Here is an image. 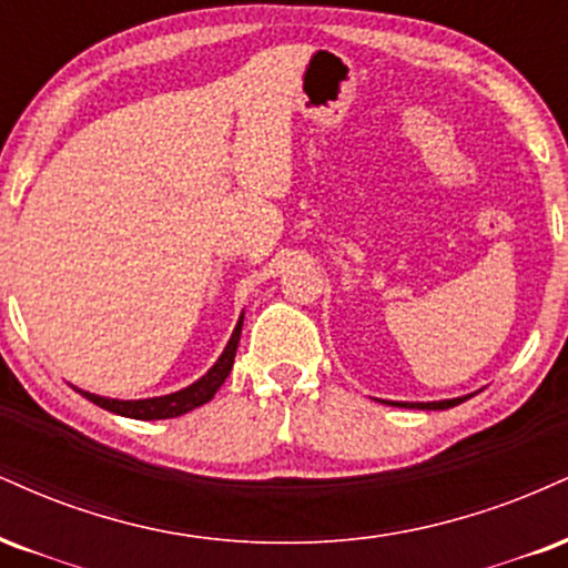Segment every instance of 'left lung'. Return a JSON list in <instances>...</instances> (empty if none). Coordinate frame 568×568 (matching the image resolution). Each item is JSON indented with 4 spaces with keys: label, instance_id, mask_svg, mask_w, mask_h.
Here are the masks:
<instances>
[{
    "label": "left lung",
    "instance_id": "obj_1",
    "mask_svg": "<svg viewBox=\"0 0 568 568\" xmlns=\"http://www.w3.org/2000/svg\"><path fill=\"white\" fill-rule=\"evenodd\" d=\"M470 396H476V393H468V396H457V398H444V402H385V404L406 406V409H428V412L433 409V412H438V409H452V406L468 402Z\"/></svg>",
    "mask_w": 568,
    "mask_h": 568
}]
</instances>
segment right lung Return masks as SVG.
<instances>
[{
    "label": "right lung",
    "mask_w": 568,
    "mask_h": 568,
    "mask_svg": "<svg viewBox=\"0 0 568 568\" xmlns=\"http://www.w3.org/2000/svg\"><path fill=\"white\" fill-rule=\"evenodd\" d=\"M242 326H244V313L239 316L236 326H233V335L225 345L223 353L215 364L206 369V375H202L196 383H191L189 388L166 393V396H153V398H135V402H124V398H109V396H98V393L82 390L73 385V390L82 393L87 402L98 404L100 409L113 412V415L122 417H132V419H170V417H180L185 412H193L196 406H202L206 402L215 398V393L220 390V385L225 383V377L231 375L233 369V358H236V348H239V337H242Z\"/></svg>",
    "instance_id": "1"
}]
</instances>
